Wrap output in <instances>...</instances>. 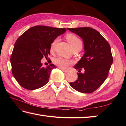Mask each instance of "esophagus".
I'll return each mask as SVG.
<instances>
[{"mask_svg": "<svg viewBox=\"0 0 126 126\" xmlns=\"http://www.w3.org/2000/svg\"><path fill=\"white\" fill-rule=\"evenodd\" d=\"M59 69H62V70L63 71V72H64V73H68V72H69V71L68 70H65V69H62V68H59Z\"/></svg>", "mask_w": 126, "mask_h": 126, "instance_id": "1", "label": "esophagus"}]
</instances>
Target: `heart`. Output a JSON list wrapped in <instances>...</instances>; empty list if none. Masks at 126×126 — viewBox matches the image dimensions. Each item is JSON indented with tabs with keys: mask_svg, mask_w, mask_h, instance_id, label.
I'll use <instances>...</instances> for the list:
<instances>
[{
	"mask_svg": "<svg viewBox=\"0 0 126 126\" xmlns=\"http://www.w3.org/2000/svg\"><path fill=\"white\" fill-rule=\"evenodd\" d=\"M66 39L69 43L73 50L75 49H81L83 46V43L81 40L74 34L68 33L66 35ZM58 42V39L56 38L51 42L50 45L49 51L51 53H53L55 49L56 46ZM54 63L59 68L63 69H68L69 66L73 63V61L70 59H67L63 58H57L54 60Z\"/></svg>",
	"mask_w": 126,
	"mask_h": 126,
	"instance_id": "heart-1",
	"label": "heart"
}]
</instances>
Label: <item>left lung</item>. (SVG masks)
Returning <instances> with one entry per match:
<instances>
[{
  "label": "left lung",
  "mask_w": 126,
  "mask_h": 126,
  "mask_svg": "<svg viewBox=\"0 0 126 126\" xmlns=\"http://www.w3.org/2000/svg\"><path fill=\"white\" fill-rule=\"evenodd\" d=\"M83 39L85 53L74 68L78 69V79L70 85L79 92L91 93L101 86L108 76L113 57L109 42L91 27L67 28ZM81 68L85 70L80 73Z\"/></svg>",
  "instance_id": "8db88e82"
}]
</instances>
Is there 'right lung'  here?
<instances>
[{"mask_svg":"<svg viewBox=\"0 0 126 126\" xmlns=\"http://www.w3.org/2000/svg\"><path fill=\"white\" fill-rule=\"evenodd\" d=\"M66 30L38 25L30 28L17 38L10 62L13 76L22 88L35 90L49 81L51 70L56 67L53 64L43 67L41 61L43 57L48 58L51 42Z\"/></svg>","mask_w":126,"mask_h":126,"instance_id":"obj_1","label":"right lung"}]
</instances>
